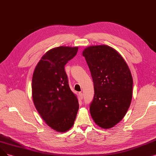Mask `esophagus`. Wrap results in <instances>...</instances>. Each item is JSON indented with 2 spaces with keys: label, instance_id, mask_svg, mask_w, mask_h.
<instances>
[{
  "label": "esophagus",
  "instance_id": "1",
  "mask_svg": "<svg viewBox=\"0 0 156 156\" xmlns=\"http://www.w3.org/2000/svg\"><path fill=\"white\" fill-rule=\"evenodd\" d=\"M79 98H80V99H83V93L82 92H79Z\"/></svg>",
  "mask_w": 156,
  "mask_h": 156
}]
</instances>
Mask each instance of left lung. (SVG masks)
<instances>
[{
  "mask_svg": "<svg viewBox=\"0 0 156 156\" xmlns=\"http://www.w3.org/2000/svg\"><path fill=\"white\" fill-rule=\"evenodd\" d=\"M94 84L91 116L97 125L110 129L126 115L133 97V77L123 57L108 45H93L83 52Z\"/></svg>",
  "mask_w": 156,
  "mask_h": 156,
  "instance_id": "left-lung-1",
  "label": "left lung"
}]
</instances>
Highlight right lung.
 Masks as SVG:
<instances>
[{
	"mask_svg": "<svg viewBox=\"0 0 156 156\" xmlns=\"http://www.w3.org/2000/svg\"><path fill=\"white\" fill-rule=\"evenodd\" d=\"M78 47L52 48L37 64L32 79V97L36 110L47 125L65 133L73 126L79 109L77 96L70 88L65 65Z\"/></svg>",
	"mask_w": 156,
	"mask_h": 156,
	"instance_id": "right-lung-1",
	"label": "right lung"
}]
</instances>
